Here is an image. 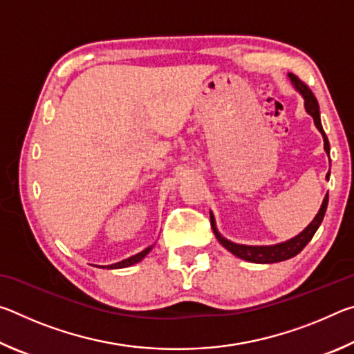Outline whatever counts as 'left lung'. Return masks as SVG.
Here are the masks:
<instances>
[{"mask_svg":"<svg viewBox=\"0 0 354 354\" xmlns=\"http://www.w3.org/2000/svg\"><path fill=\"white\" fill-rule=\"evenodd\" d=\"M289 77L293 86H295L297 91L301 93V97L304 98V107H306V112L309 113L310 117L314 118V123L317 129L320 131L322 136H323V143H325V151L329 156V142H328V137L325 134V131H323L322 127V122H320V109H319V103H317V98L314 97V93L310 92V88L304 84L303 81H299L298 77L289 73ZM329 176V171L326 178ZM329 179V178H328ZM326 207H328V194L325 198H323V203L320 206V211L319 214L315 215L314 220L310 221V223L304 227V230L299 232L298 236L292 237L290 241H286L283 243H277V245H266V247H256V245H241V243H234L231 241H227L223 236L220 234L217 231V226H215V220H214V215L211 214V225H212V230H214V234L215 237L218 239V242L223 245V247L231 251L232 254L241 257V259H245L248 262H256V263H273V262H281V261H286V259H290V257L297 256L299 251H301L306 245L309 243L310 239L314 237L315 231L319 230V226L322 223L323 217H325V212H326Z\"/></svg>","mask_w":354,"mask_h":354,"instance_id":"8db88e82","label":"left lung"}]
</instances>
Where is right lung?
I'll return each mask as SVG.
<instances>
[{
	"label": "right lung",
	"mask_w": 354,
	"mask_h": 354,
	"mask_svg": "<svg viewBox=\"0 0 354 354\" xmlns=\"http://www.w3.org/2000/svg\"><path fill=\"white\" fill-rule=\"evenodd\" d=\"M151 250H153V245H151V247H148V248H145L143 251H140V253H137V254H134V256L128 257V259L120 261V262H117V263H111V266H106V267H103V268H124V267H131V266H134V263L140 262V261L143 259V257H145Z\"/></svg>",
	"instance_id": "add662e5"
}]
</instances>
